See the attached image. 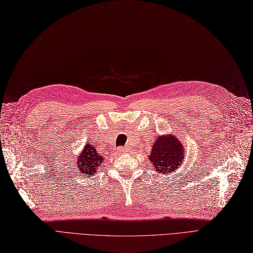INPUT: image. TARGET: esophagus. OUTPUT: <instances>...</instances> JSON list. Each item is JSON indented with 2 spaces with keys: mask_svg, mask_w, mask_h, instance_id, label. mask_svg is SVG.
Listing matches in <instances>:
<instances>
[{
  "mask_svg": "<svg viewBox=\"0 0 253 253\" xmlns=\"http://www.w3.org/2000/svg\"><path fill=\"white\" fill-rule=\"evenodd\" d=\"M126 152H127V150H126V148H119V149H118V153H119V154H122V153H126Z\"/></svg>",
  "mask_w": 253,
  "mask_h": 253,
  "instance_id": "obj_1",
  "label": "esophagus"
}]
</instances>
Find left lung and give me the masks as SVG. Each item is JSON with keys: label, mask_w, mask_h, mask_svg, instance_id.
Wrapping results in <instances>:
<instances>
[{"label": "left lung", "mask_w": 253, "mask_h": 253, "mask_svg": "<svg viewBox=\"0 0 253 253\" xmlns=\"http://www.w3.org/2000/svg\"><path fill=\"white\" fill-rule=\"evenodd\" d=\"M187 152L183 143L173 134L157 136L152 145L149 160L155 172L162 175L172 174L177 171L183 163Z\"/></svg>", "instance_id": "left-lung-1"}]
</instances>
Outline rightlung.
Segmentation results:
<instances>
[{"label":"right lung","mask_w":253,"mask_h":253,"mask_svg":"<svg viewBox=\"0 0 253 253\" xmlns=\"http://www.w3.org/2000/svg\"><path fill=\"white\" fill-rule=\"evenodd\" d=\"M103 160V156L99 154L94 145L88 142L84 145L78 157L76 158V165H77L76 170H78L79 174L86 176L96 175L101 168Z\"/></svg>","instance_id":"right-lung-1"}]
</instances>
